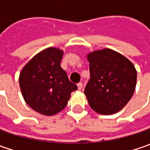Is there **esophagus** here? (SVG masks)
Listing matches in <instances>:
<instances>
[{
	"label": "esophagus",
	"instance_id": "obj_1",
	"mask_svg": "<svg viewBox=\"0 0 150 150\" xmlns=\"http://www.w3.org/2000/svg\"><path fill=\"white\" fill-rule=\"evenodd\" d=\"M78 90H81L83 88V83H78Z\"/></svg>",
	"mask_w": 150,
	"mask_h": 150
}]
</instances>
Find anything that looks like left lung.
Listing matches in <instances>:
<instances>
[{
    "label": "left lung",
    "mask_w": 150,
    "mask_h": 150,
    "mask_svg": "<svg viewBox=\"0 0 150 150\" xmlns=\"http://www.w3.org/2000/svg\"><path fill=\"white\" fill-rule=\"evenodd\" d=\"M88 59L90 79L84 93L90 107L101 114L118 112L134 94L135 67L123 55L110 49L93 52Z\"/></svg>",
    "instance_id": "1"
}]
</instances>
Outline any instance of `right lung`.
Masks as SVG:
<instances>
[{
  "instance_id": "1",
  "label": "right lung",
  "mask_w": 150,
  "mask_h": 150,
  "mask_svg": "<svg viewBox=\"0 0 150 150\" xmlns=\"http://www.w3.org/2000/svg\"><path fill=\"white\" fill-rule=\"evenodd\" d=\"M63 52L50 47L37 54L21 70V91L28 106L44 115H53L67 104L78 89L61 67Z\"/></svg>"
}]
</instances>
